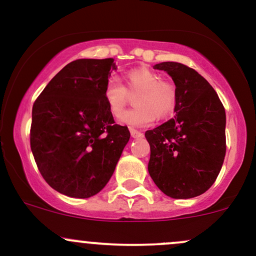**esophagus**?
<instances>
[{"label":"esophagus","instance_id":"esophagus-1","mask_svg":"<svg viewBox=\"0 0 256 256\" xmlns=\"http://www.w3.org/2000/svg\"><path fill=\"white\" fill-rule=\"evenodd\" d=\"M130 134L134 138H138V137L143 136V134L141 132V131H137V130H134V128H130Z\"/></svg>","mask_w":256,"mask_h":256}]
</instances>
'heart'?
Masks as SVG:
<instances>
[{
    "label": "heart",
    "mask_w": 256,
    "mask_h": 256,
    "mask_svg": "<svg viewBox=\"0 0 256 256\" xmlns=\"http://www.w3.org/2000/svg\"><path fill=\"white\" fill-rule=\"evenodd\" d=\"M128 90L119 80L110 78L106 82L103 98L109 113L120 118L127 102L128 92H140L135 98L136 108L122 117V124L131 128H144L158 118H166L172 113L176 103L175 87L160 80V76L147 68L130 70L125 75Z\"/></svg>",
    "instance_id": "obj_1"
}]
</instances>
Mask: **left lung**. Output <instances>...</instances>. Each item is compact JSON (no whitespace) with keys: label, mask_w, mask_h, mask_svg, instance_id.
Instances as JSON below:
<instances>
[{"label":"left lung","mask_w":256,"mask_h":256,"mask_svg":"<svg viewBox=\"0 0 256 256\" xmlns=\"http://www.w3.org/2000/svg\"><path fill=\"white\" fill-rule=\"evenodd\" d=\"M176 88L174 119L146 132L154 184L164 194L188 199L203 194L215 182L226 154V113L212 85L176 62H162Z\"/></svg>","instance_id":"1"}]
</instances>
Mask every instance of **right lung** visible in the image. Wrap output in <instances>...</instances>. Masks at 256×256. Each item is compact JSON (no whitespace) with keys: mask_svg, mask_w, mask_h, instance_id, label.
Listing matches in <instances>:
<instances>
[{"mask_svg":"<svg viewBox=\"0 0 256 256\" xmlns=\"http://www.w3.org/2000/svg\"><path fill=\"white\" fill-rule=\"evenodd\" d=\"M113 70V58L72 62L34 103L32 152L42 178L62 194L90 198L100 192L130 140L103 98Z\"/></svg>","mask_w":256,"mask_h":256,"instance_id":"obj_1","label":"right lung"}]
</instances>
